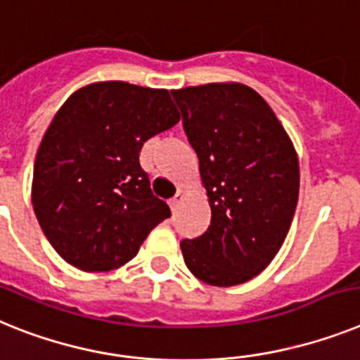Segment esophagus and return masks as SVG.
<instances>
[{"label": "esophagus", "mask_w": 360, "mask_h": 360, "mask_svg": "<svg viewBox=\"0 0 360 360\" xmlns=\"http://www.w3.org/2000/svg\"><path fill=\"white\" fill-rule=\"evenodd\" d=\"M183 198H185V194H183V192H181V190H179V192H177V194H175L174 198L170 199V207H172V210H175V208L179 207V203H181V201H183Z\"/></svg>", "instance_id": "1"}]
</instances>
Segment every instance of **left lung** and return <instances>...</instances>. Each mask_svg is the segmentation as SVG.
<instances>
[{
    "label": "left lung",
    "instance_id": "obj_1",
    "mask_svg": "<svg viewBox=\"0 0 360 360\" xmlns=\"http://www.w3.org/2000/svg\"><path fill=\"white\" fill-rule=\"evenodd\" d=\"M172 95L212 210L205 234L181 241L186 267L217 288L249 282L273 262L297 210L295 146L267 102L243 84H205Z\"/></svg>",
    "mask_w": 360,
    "mask_h": 360
}]
</instances>
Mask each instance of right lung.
Returning <instances> with one entry per match:
<instances>
[{"mask_svg":"<svg viewBox=\"0 0 360 360\" xmlns=\"http://www.w3.org/2000/svg\"><path fill=\"white\" fill-rule=\"evenodd\" d=\"M179 119L166 89L117 80L89 84L63 102L36 153L32 207L68 264L96 273L120 267L170 217L139 155Z\"/></svg>","mask_w":360,"mask_h":360,"instance_id":"1","label":"right lung"}]
</instances>
